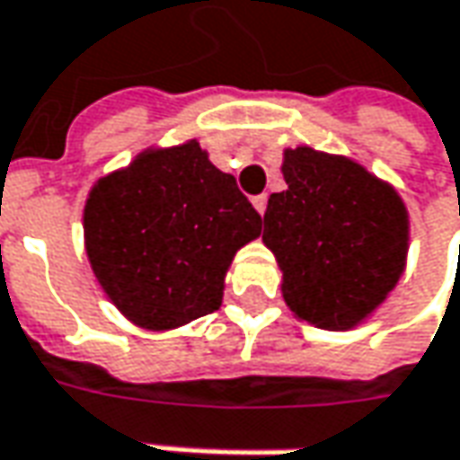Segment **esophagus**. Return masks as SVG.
Segmentation results:
<instances>
[{
	"label": "esophagus",
	"mask_w": 460,
	"mask_h": 460,
	"mask_svg": "<svg viewBox=\"0 0 460 460\" xmlns=\"http://www.w3.org/2000/svg\"><path fill=\"white\" fill-rule=\"evenodd\" d=\"M252 203H254V208H257L260 214H264V211H267V196H264V193H261V196H254V199H252Z\"/></svg>",
	"instance_id": "obj_1"
}]
</instances>
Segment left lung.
Listing matches in <instances>:
<instances>
[{
    "mask_svg": "<svg viewBox=\"0 0 460 460\" xmlns=\"http://www.w3.org/2000/svg\"><path fill=\"white\" fill-rule=\"evenodd\" d=\"M282 175L261 242L279 261L285 303L318 328H354L402 275L404 203L354 160L310 147L285 152Z\"/></svg>",
    "mask_w": 460,
    "mask_h": 460,
    "instance_id": "1",
    "label": "left lung"
}]
</instances>
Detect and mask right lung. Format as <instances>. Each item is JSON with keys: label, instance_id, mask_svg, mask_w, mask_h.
<instances>
[{"label": "right lung", "instance_id": "1", "mask_svg": "<svg viewBox=\"0 0 460 460\" xmlns=\"http://www.w3.org/2000/svg\"><path fill=\"white\" fill-rule=\"evenodd\" d=\"M84 234L111 303L132 323L167 331L218 310L224 275L236 249L261 234V216L190 139L142 152L96 182Z\"/></svg>", "mask_w": 460, "mask_h": 460}]
</instances>
